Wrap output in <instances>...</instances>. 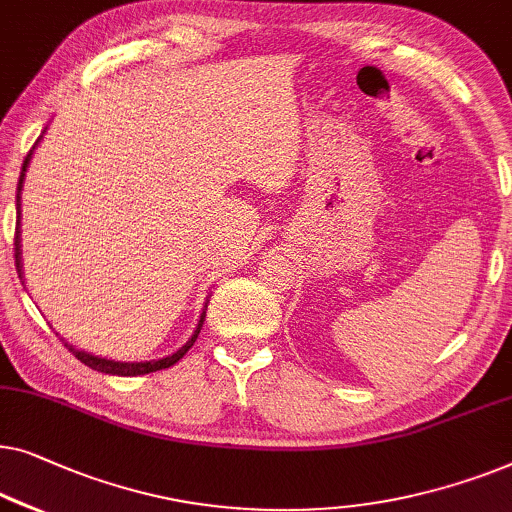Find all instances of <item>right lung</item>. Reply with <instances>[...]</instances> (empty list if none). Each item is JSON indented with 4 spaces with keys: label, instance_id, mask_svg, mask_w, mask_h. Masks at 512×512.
Listing matches in <instances>:
<instances>
[{
    "label": "right lung",
    "instance_id": "1",
    "mask_svg": "<svg viewBox=\"0 0 512 512\" xmlns=\"http://www.w3.org/2000/svg\"><path fill=\"white\" fill-rule=\"evenodd\" d=\"M30 157H32V153L25 157V162H23V174H20V181H18V197H16V201H18V208H20V187H23V176H25L27 164H30ZM13 257H16V269H18V276L23 278V271H20V239H18V229H16V236H13ZM204 318H206V313H201V320H199V325H197V331H194L190 341H187L181 350L174 352V355L164 357V359H157V362H136V364L113 362V359L95 357V355H90V352L76 350L74 345H69V343H64V345H67V348L71 350V355H74L76 359H81V362H83L85 366H90V369H95V371L111 373V376H143V373H153V371L169 369V366H174V364L178 362V359H183V357H185V352L192 348L194 341H197V336H199V331H201V325H204Z\"/></svg>",
    "mask_w": 512,
    "mask_h": 512
}]
</instances>
